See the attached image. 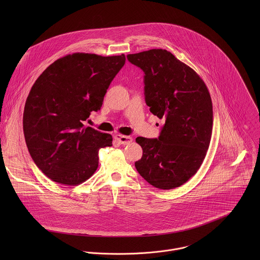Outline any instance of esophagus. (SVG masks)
Instances as JSON below:
<instances>
[{"label":"esophagus","mask_w":260,"mask_h":260,"mask_svg":"<svg viewBox=\"0 0 260 260\" xmlns=\"http://www.w3.org/2000/svg\"><path fill=\"white\" fill-rule=\"evenodd\" d=\"M115 139H116L120 144H123V145L130 144V143L133 141L132 137H130V136H124V135H120V134L116 135V136H115Z\"/></svg>","instance_id":"obj_1"}]
</instances>
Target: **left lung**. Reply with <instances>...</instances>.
<instances>
[{
	"mask_svg": "<svg viewBox=\"0 0 260 260\" xmlns=\"http://www.w3.org/2000/svg\"><path fill=\"white\" fill-rule=\"evenodd\" d=\"M127 59L145 73L146 104L165 122L157 139L136 138L143 155L135 167L156 188L183 185L200 168L210 144L209 91L199 75L167 50L129 54Z\"/></svg>",
	"mask_w": 260,
	"mask_h": 260,
	"instance_id": "obj_1",
	"label": "left lung"
}]
</instances>
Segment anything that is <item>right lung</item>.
I'll use <instances>...</instances> for the list:
<instances>
[{
  "instance_id": "1",
  "label": "right lung",
  "mask_w": 260,
  "mask_h": 260,
  "mask_svg": "<svg viewBox=\"0 0 260 260\" xmlns=\"http://www.w3.org/2000/svg\"><path fill=\"white\" fill-rule=\"evenodd\" d=\"M125 55L74 53L56 60L34 83L26 100L23 129L38 168L51 180L79 185L99 164L98 151L112 146L110 134L85 127L99 111Z\"/></svg>"
}]
</instances>
